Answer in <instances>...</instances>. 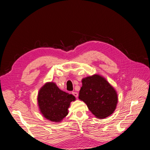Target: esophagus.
Masks as SVG:
<instances>
[{"mask_svg": "<svg viewBox=\"0 0 150 150\" xmlns=\"http://www.w3.org/2000/svg\"><path fill=\"white\" fill-rule=\"evenodd\" d=\"M72 94H73L74 96H75L76 98H78V93H77V92H72Z\"/></svg>", "mask_w": 150, "mask_h": 150, "instance_id": "obj_1", "label": "esophagus"}]
</instances>
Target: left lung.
<instances>
[{"label":"left lung","mask_w":150,"mask_h":150,"mask_svg":"<svg viewBox=\"0 0 150 150\" xmlns=\"http://www.w3.org/2000/svg\"><path fill=\"white\" fill-rule=\"evenodd\" d=\"M79 99L86 104L90 111L98 119H104L112 115L118 101L115 88L99 74L82 79Z\"/></svg>","instance_id":"8db88e82"}]
</instances>
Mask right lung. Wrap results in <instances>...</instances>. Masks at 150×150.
<instances>
[{
  "label": "right lung",
  "instance_id": "right-lung-1",
  "mask_svg": "<svg viewBox=\"0 0 150 150\" xmlns=\"http://www.w3.org/2000/svg\"><path fill=\"white\" fill-rule=\"evenodd\" d=\"M75 97L59 88L55 83L49 82L40 89L38 104L40 113L48 120L59 122L68 114V108Z\"/></svg>",
  "mask_w": 150,
  "mask_h": 150
}]
</instances>
